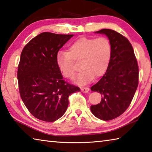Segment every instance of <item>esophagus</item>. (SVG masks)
<instances>
[{"mask_svg":"<svg viewBox=\"0 0 152 152\" xmlns=\"http://www.w3.org/2000/svg\"><path fill=\"white\" fill-rule=\"evenodd\" d=\"M81 91L82 92H85V93H86V92H88L89 91V88L88 87H82V88H81Z\"/></svg>","mask_w":152,"mask_h":152,"instance_id":"1","label":"esophagus"}]
</instances>
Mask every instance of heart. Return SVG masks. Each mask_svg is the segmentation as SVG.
I'll use <instances>...</instances> for the list:
<instances>
[{
	"instance_id": "obj_1",
	"label": "heart",
	"mask_w": 152,
	"mask_h": 152,
	"mask_svg": "<svg viewBox=\"0 0 152 152\" xmlns=\"http://www.w3.org/2000/svg\"><path fill=\"white\" fill-rule=\"evenodd\" d=\"M111 56V45L106 37H81L69 46L68 52H60L56 64L62 75L69 79L76 76L75 62H80L77 83L84 85L94 78H99L106 72Z\"/></svg>"
}]
</instances>
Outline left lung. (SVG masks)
<instances>
[{"label": "left lung", "instance_id": "obj_1", "mask_svg": "<svg viewBox=\"0 0 152 152\" xmlns=\"http://www.w3.org/2000/svg\"><path fill=\"white\" fill-rule=\"evenodd\" d=\"M104 34L111 45L106 73L91 91L101 94L100 103L91 107L95 117L109 121L122 115L129 106L138 86L139 68L134 51L127 38L112 29L95 32Z\"/></svg>", "mask_w": 152, "mask_h": 152}]
</instances>
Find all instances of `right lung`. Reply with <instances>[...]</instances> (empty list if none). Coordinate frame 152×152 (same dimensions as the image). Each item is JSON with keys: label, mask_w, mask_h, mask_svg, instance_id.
<instances>
[{"label": "right lung", "mask_w": 152, "mask_h": 152, "mask_svg": "<svg viewBox=\"0 0 152 152\" xmlns=\"http://www.w3.org/2000/svg\"><path fill=\"white\" fill-rule=\"evenodd\" d=\"M74 35L40 33L25 46L17 78L25 107L37 119L53 122L62 117L68 96L80 90L63 80L56 64L58 51Z\"/></svg>", "instance_id": "1"}]
</instances>
